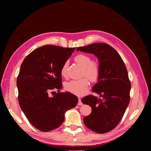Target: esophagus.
Returning a JSON list of instances; mask_svg holds the SVG:
<instances>
[{
	"instance_id": "obj_1",
	"label": "esophagus",
	"mask_w": 151,
	"mask_h": 151,
	"mask_svg": "<svg viewBox=\"0 0 151 151\" xmlns=\"http://www.w3.org/2000/svg\"><path fill=\"white\" fill-rule=\"evenodd\" d=\"M78 99H79V102H78V105H79V106H82V105H83V103H82V102H81V98H79Z\"/></svg>"
}]
</instances>
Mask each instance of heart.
<instances>
[{
  "label": "heart",
  "mask_w": 151,
  "mask_h": 151,
  "mask_svg": "<svg viewBox=\"0 0 151 151\" xmlns=\"http://www.w3.org/2000/svg\"><path fill=\"white\" fill-rule=\"evenodd\" d=\"M74 60L84 68L83 75L88 77L91 82H96L98 79L100 74L99 65L97 63L92 62V59L90 57L85 54H79L76 56ZM68 63V61H65L62 67L60 72L62 76H66ZM88 79L86 77H84L81 79L71 80L66 82L64 85L65 89L74 94L83 96L87 93L88 89L89 81Z\"/></svg>",
  "instance_id": "heart-1"
}]
</instances>
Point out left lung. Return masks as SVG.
Listing matches in <instances>:
<instances>
[{"mask_svg":"<svg viewBox=\"0 0 151 151\" xmlns=\"http://www.w3.org/2000/svg\"><path fill=\"white\" fill-rule=\"evenodd\" d=\"M93 54L98 58L100 74L92 91L98 98L89 95L81 101L92 108L83 121L86 126L98 134H104L115 128L124 115L130 102L131 84L122 57L110 45L95 43L78 47L77 51Z\"/></svg>","mask_w":151,"mask_h":151,"instance_id":"obj_1","label":"left lung"}]
</instances>
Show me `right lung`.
I'll list each match as a JSON object with an SVG mask.
<instances>
[{"mask_svg":"<svg viewBox=\"0 0 151 151\" xmlns=\"http://www.w3.org/2000/svg\"><path fill=\"white\" fill-rule=\"evenodd\" d=\"M75 49L45 45L30 53L21 65L17 79L19 106L29 122L40 131L60 127L65 112L78 103V98L69 92L50 96L52 90L62 89L61 68Z\"/></svg>","mask_w":151,"mask_h":151,"instance_id":"1","label":"right lung"}]
</instances>
